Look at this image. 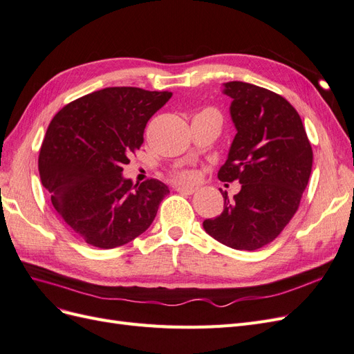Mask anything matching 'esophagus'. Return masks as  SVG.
<instances>
[{"instance_id": "esophagus-1", "label": "esophagus", "mask_w": 354, "mask_h": 354, "mask_svg": "<svg viewBox=\"0 0 354 354\" xmlns=\"http://www.w3.org/2000/svg\"><path fill=\"white\" fill-rule=\"evenodd\" d=\"M176 190L180 192V194L192 195V194H195V192H196V187H194V186H185V185H177Z\"/></svg>"}]
</instances>
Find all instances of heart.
I'll list each match as a JSON object with an SVG mask.
<instances>
[{
  "mask_svg": "<svg viewBox=\"0 0 354 354\" xmlns=\"http://www.w3.org/2000/svg\"><path fill=\"white\" fill-rule=\"evenodd\" d=\"M194 178H195V176L192 173H181L180 174V180H183V181H192Z\"/></svg>",
  "mask_w": 354,
  "mask_h": 354,
  "instance_id": "1",
  "label": "heart"
}]
</instances>
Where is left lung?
<instances>
[{"label": "left lung", "mask_w": 354, "mask_h": 354, "mask_svg": "<svg viewBox=\"0 0 354 354\" xmlns=\"http://www.w3.org/2000/svg\"><path fill=\"white\" fill-rule=\"evenodd\" d=\"M223 85L238 133L218 178L238 180L241 190L233 199L220 190L224 209L203 221V229L233 250L255 251L279 236L294 217L312 173L313 151L301 118L282 95L241 81Z\"/></svg>", "instance_id": "1"}]
</instances>
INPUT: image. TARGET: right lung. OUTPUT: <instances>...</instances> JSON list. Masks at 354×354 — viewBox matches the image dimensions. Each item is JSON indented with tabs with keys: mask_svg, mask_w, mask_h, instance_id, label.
<instances>
[{
	"mask_svg": "<svg viewBox=\"0 0 354 354\" xmlns=\"http://www.w3.org/2000/svg\"><path fill=\"white\" fill-rule=\"evenodd\" d=\"M171 95L109 87L73 100L51 120L38 158L41 183L62 220L88 245L111 250L140 236L169 194L156 178L133 185L122 167Z\"/></svg>",
	"mask_w": 354,
	"mask_h": 354,
	"instance_id": "1",
	"label": "right lung"
}]
</instances>
